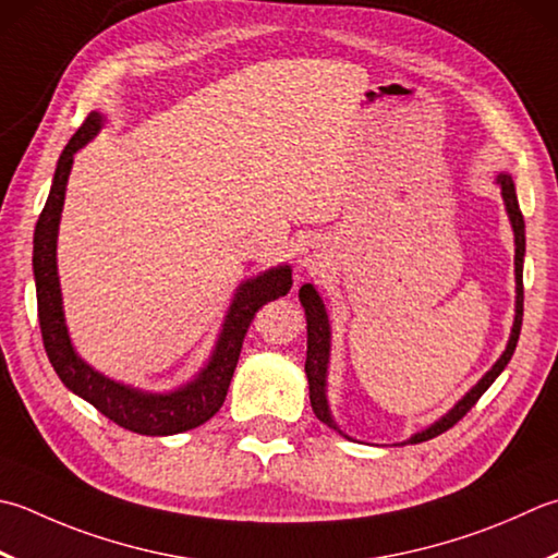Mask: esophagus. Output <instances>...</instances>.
Masks as SVG:
<instances>
[{"instance_id": "34e87169", "label": "esophagus", "mask_w": 558, "mask_h": 558, "mask_svg": "<svg viewBox=\"0 0 558 558\" xmlns=\"http://www.w3.org/2000/svg\"><path fill=\"white\" fill-rule=\"evenodd\" d=\"M298 260H300L302 268H307V270H314V272H316V270H322V268L326 266V251H324L322 244L307 242V244H302Z\"/></svg>"}]
</instances>
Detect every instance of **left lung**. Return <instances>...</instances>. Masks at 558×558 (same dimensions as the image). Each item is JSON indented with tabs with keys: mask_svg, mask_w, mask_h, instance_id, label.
Segmentation results:
<instances>
[{
	"mask_svg": "<svg viewBox=\"0 0 558 558\" xmlns=\"http://www.w3.org/2000/svg\"><path fill=\"white\" fill-rule=\"evenodd\" d=\"M496 185L500 189V195H504L506 203V213L512 227V234H515V319H512V329L506 351L500 353V357L494 363V367L476 381V385L466 391V395L454 403V407L440 416L438 421H433L428 428H423L418 433H413L407 442L401 445H416L425 442L440 435L445 430H450L452 425L460 421L464 413L474 407V403L482 399L484 391L494 385L496 377L504 373L506 365L510 363L512 353H515L518 338H520V326H522V264H525V220H522L520 205H518V195H515V183H512V177L508 171H500L496 177ZM300 302L304 307V316H307V363H304V373H307L310 381V401L312 409L316 413V418L322 423L329 425L336 433H341L343 438L353 440L351 435H345L338 423L331 416V407H329V397H326V387H329V360H331V324H329V314H326L324 300L319 298V292L312 286V282H304L300 288Z\"/></svg>",
	"mask_w": 558,
	"mask_h": 558,
	"instance_id": "left-lung-1",
	"label": "left lung"
}]
</instances>
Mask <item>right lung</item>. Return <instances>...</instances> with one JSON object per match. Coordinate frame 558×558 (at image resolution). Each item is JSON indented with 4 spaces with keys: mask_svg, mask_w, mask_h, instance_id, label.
<instances>
[{
    "mask_svg": "<svg viewBox=\"0 0 558 558\" xmlns=\"http://www.w3.org/2000/svg\"><path fill=\"white\" fill-rule=\"evenodd\" d=\"M104 123V113L92 111L89 118L84 120V125L72 135L68 147L62 149L58 169H54L52 177L50 195L38 217L36 232H33V278H36L43 345H46L50 365L62 379V385L74 391L76 397L89 401L94 409L118 423L120 428L140 435H177L198 428V425L210 421L220 411L251 319H254L256 312L266 302L278 300L290 292L292 268L288 264L268 268L244 280L236 288L210 357L201 367V373L185 381V385L169 391H147L106 377L104 373L94 369L76 353L68 322H64L58 276V232L74 155L86 142H92L101 133Z\"/></svg>",
    "mask_w": 558,
    "mask_h": 558,
    "instance_id": "1",
    "label": "right lung"
}]
</instances>
